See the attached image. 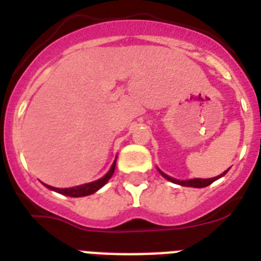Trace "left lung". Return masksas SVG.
Masks as SVG:
<instances>
[{
  "mask_svg": "<svg viewBox=\"0 0 261 261\" xmlns=\"http://www.w3.org/2000/svg\"><path fill=\"white\" fill-rule=\"evenodd\" d=\"M159 171H160V169H159ZM226 172H223L222 174H219V176H217V177H211V178H191V180H176V178L171 177V176H168V174H165V173H164V172L160 171V173L163 174L164 177L167 178V180H169V181H172V182H176V184H180V186L194 187V188H203V187L210 186L211 182H214L215 180H218L219 177H222L223 174H226Z\"/></svg>",
  "mask_w": 261,
  "mask_h": 261,
  "instance_id": "1",
  "label": "left lung"
}]
</instances>
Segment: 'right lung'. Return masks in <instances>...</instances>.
I'll return each mask as SVG.
<instances>
[{"instance_id": "1", "label": "right lung", "mask_w": 261, "mask_h": 261, "mask_svg": "<svg viewBox=\"0 0 261 261\" xmlns=\"http://www.w3.org/2000/svg\"><path fill=\"white\" fill-rule=\"evenodd\" d=\"M115 165H116V160L114 161L112 164V167L111 169L106 173V176L101 178H98L96 181H92V182H88V184H83V186H79V187H71V188H55V187H51V186H44L47 188H50V190L55 191V192H58V194H62V195H66V196H71V198H80V196H87V195H92L94 194L96 191L100 190L104 184H106L111 177H112V174H114L115 171Z\"/></svg>"}]
</instances>
